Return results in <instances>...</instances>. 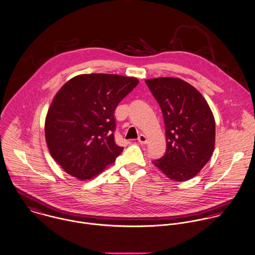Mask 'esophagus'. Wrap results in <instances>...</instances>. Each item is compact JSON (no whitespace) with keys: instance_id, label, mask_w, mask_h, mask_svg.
<instances>
[{"instance_id":"34e87169","label":"esophagus","mask_w":255,"mask_h":255,"mask_svg":"<svg viewBox=\"0 0 255 255\" xmlns=\"http://www.w3.org/2000/svg\"><path fill=\"white\" fill-rule=\"evenodd\" d=\"M138 141H139L140 143H146V142H147V139H146V137H145L144 135L141 134V135L139 136V138H138Z\"/></svg>"}]
</instances>
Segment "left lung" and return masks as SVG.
<instances>
[{"label": "left lung", "instance_id": "1", "mask_svg": "<svg viewBox=\"0 0 255 255\" xmlns=\"http://www.w3.org/2000/svg\"><path fill=\"white\" fill-rule=\"evenodd\" d=\"M145 83L161 108L167 141L165 154L152 163L173 181H188L213 153V114L198 90L180 78H152Z\"/></svg>", "mask_w": 255, "mask_h": 255}]
</instances>
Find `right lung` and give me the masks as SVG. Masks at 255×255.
Instances as JSON below:
<instances>
[{
	"mask_svg": "<svg viewBox=\"0 0 255 255\" xmlns=\"http://www.w3.org/2000/svg\"><path fill=\"white\" fill-rule=\"evenodd\" d=\"M135 77L80 74L62 86L48 110L45 137L57 164L90 180L114 164L123 150L114 141L117 105L136 87Z\"/></svg>",
	"mask_w": 255,
	"mask_h": 255,
	"instance_id": "obj_1",
	"label": "right lung"
}]
</instances>
